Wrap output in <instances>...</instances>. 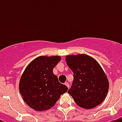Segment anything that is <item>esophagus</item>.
<instances>
[{
	"label": "esophagus",
	"instance_id": "1",
	"mask_svg": "<svg viewBox=\"0 0 122 122\" xmlns=\"http://www.w3.org/2000/svg\"><path fill=\"white\" fill-rule=\"evenodd\" d=\"M65 85H66L67 86V87H68V88L69 89V87H70V86H69V83H68V82H65Z\"/></svg>",
	"mask_w": 122,
	"mask_h": 122
}]
</instances>
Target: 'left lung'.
Returning a JSON list of instances; mask_svg holds the SVG:
<instances>
[{
  "mask_svg": "<svg viewBox=\"0 0 122 122\" xmlns=\"http://www.w3.org/2000/svg\"><path fill=\"white\" fill-rule=\"evenodd\" d=\"M67 65L73 73V81L68 92L81 108L91 109L106 98L109 81L96 59L86 54L68 55Z\"/></svg>",
  "mask_w": 122,
  "mask_h": 122,
  "instance_id": "8db88e82",
  "label": "left lung"
}]
</instances>
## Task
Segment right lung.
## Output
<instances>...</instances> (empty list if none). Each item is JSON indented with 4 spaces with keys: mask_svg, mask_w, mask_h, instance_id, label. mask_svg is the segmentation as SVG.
I'll return each instance as SVG.
<instances>
[{
    "mask_svg": "<svg viewBox=\"0 0 122 122\" xmlns=\"http://www.w3.org/2000/svg\"><path fill=\"white\" fill-rule=\"evenodd\" d=\"M60 60L57 56H39L24 71L19 89L24 101L33 110L40 112L51 108L68 91L53 73V68Z\"/></svg>",
    "mask_w": 122,
    "mask_h": 122,
    "instance_id": "right-lung-1",
    "label": "right lung"
}]
</instances>
